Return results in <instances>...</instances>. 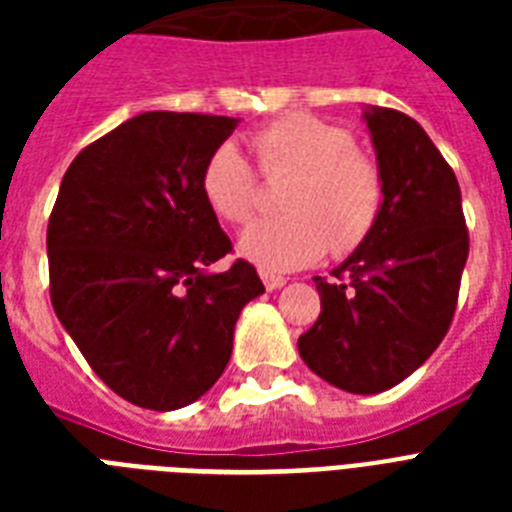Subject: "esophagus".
<instances>
[{"label": "esophagus", "instance_id": "esophagus-1", "mask_svg": "<svg viewBox=\"0 0 512 512\" xmlns=\"http://www.w3.org/2000/svg\"><path fill=\"white\" fill-rule=\"evenodd\" d=\"M260 279H263V284L268 292H276V289H281L284 284H287V279H284V276H276V273H268V271H260Z\"/></svg>", "mask_w": 512, "mask_h": 512}]
</instances>
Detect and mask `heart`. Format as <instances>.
<instances>
[{"label": "heart", "mask_w": 512, "mask_h": 512, "mask_svg": "<svg viewBox=\"0 0 512 512\" xmlns=\"http://www.w3.org/2000/svg\"><path fill=\"white\" fill-rule=\"evenodd\" d=\"M260 172L289 175L281 191L287 215L247 225L239 252L265 271H295L316 263L329 247L348 255L372 233L382 212V175L356 148L345 127L319 116L289 114L252 135ZM209 209L244 223L257 209V177L236 143H220L201 170Z\"/></svg>", "instance_id": "heart-1"}]
</instances>
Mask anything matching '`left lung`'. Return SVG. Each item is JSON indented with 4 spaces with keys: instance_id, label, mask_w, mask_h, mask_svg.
Masks as SVG:
<instances>
[{
    "instance_id": "left-lung-1",
    "label": "left lung",
    "mask_w": 512,
    "mask_h": 512,
    "mask_svg": "<svg viewBox=\"0 0 512 512\" xmlns=\"http://www.w3.org/2000/svg\"><path fill=\"white\" fill-rule=\"evenodd\" d=\"M382 212L332 276H313L319 321L297 350L321 380L372 396L406 380L444 340L468 260L460 183L428 132L393 108L366 106Z\"/></svg>"
}]
</instances>
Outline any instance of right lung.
Returning <instances> with one entry per match:
<instances>
[{"mask_svg": "<svg viewBox=\"0 0 512 512\" xmlns=\"http://www.w3.org/2000/svg\"><path fill=\"white\" fill-rule=\"evenodd\" d=\"M239 119L146 111L76 156L47 225L55 316L130 404L172 412L228 366L241 308L265 292L201 193Z\"/></svg>", "mask_w": 512, "mask_h": 512, "instance_id": "add662e5", "label": "right lung"}]
</instances>
